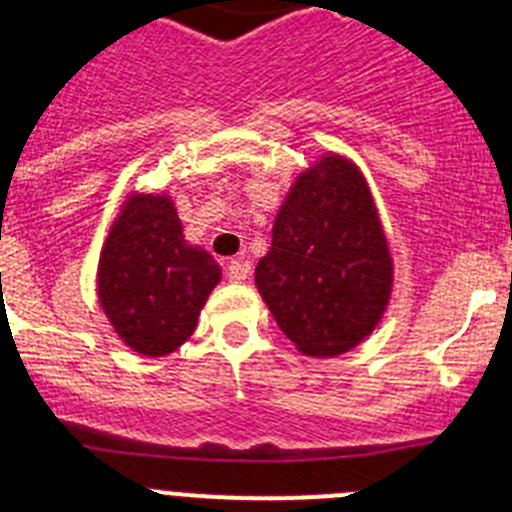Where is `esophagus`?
Listing matches in <instances>:
<instances>
[{
	"label": "esophagus",
	"instance_id": "obj_1",
	"mask_svg": "<svg viewBox=\"0 0 512 512\" xmlns=\"http://www.w3.org/2000/svg\"><path fill=\"white\" fill-rule=\"evenodd\" d=\"M225 271H228L230 282H246V279L251 277V261H248V259H233Z\"/></svg>",
	"mask_w": 512,
	"mask_h": 512
}]
</instances>
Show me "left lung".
Returning <instances> with one entry per match:
<instances>
[{
  "instance_id": "8db88e82",
  "label": "left lung",
  "mask_w": 512,
  "mask_h": 512,
  "mask_svg": "<svg viewBox=\"0 0 512 512\" xmlns=\"http://www.w3.org/2000/svg\"><path fill=\"white\" fill-rule=\"evenodd\" d=\"M284 336L307 356H336L369 336L390 300L392 259L364 176L325 156L289 192L256 266Z\"/></svg>"
}]
</instances>
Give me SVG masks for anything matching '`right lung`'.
<instances>
[{
    "mask_svg": "<svg viewBox=\"0 0 512 512\" xmlns=\"http://www.w3.org/2000/svg\"><path fill=\"white\" fill-rule=\"evenodd\" d=\"M217 282L220 266L187 246L169 197H130L99 259V302L122 341L138 354H171Z\"/></svg>",
    "mask_w": 512,
    "mask_h": 512,
    "instance_id": "1",
    "label": "right lung"
}]
</instances>
